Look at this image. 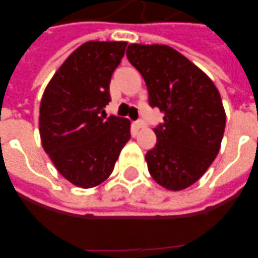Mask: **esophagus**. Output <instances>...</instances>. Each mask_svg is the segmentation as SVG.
Instances as JSON below:
<instances>
[{
  "label": "esophagus",
  "instance_id": "1",
  "mask_svg": "<svg viewBox=\"0 0 258 258\" xmlns=\"http://www.w3.org/2000/svg\"><path fill=\"white\" fill-rule=\"evenodd\" d=\"M134 127H135V128H137V130L145 128L146 123L143 120H138V121H135V123H134Z\"/></svg>",
  "mask_w": 258,
  "mask_h": 258
}]
</instances>
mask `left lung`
<instances>
[{"instance_id":"1","label":"left lung","mask_w":258,"mask_h":258,"mask_svg":"<svg viewBox=\"0 0 258 258\" xmlns=\"http://www.w3.org/2000/svg\"><path fill=\"white\" fill-rule=\"evenodd\" d=\"M127 58L143 76L149 103L165 113L154 128L157 145L146 154L154 180L179 191L204 175L224 137L221 95L208 75L169 45L130 44Z\"/></svg>"}]
</instances>
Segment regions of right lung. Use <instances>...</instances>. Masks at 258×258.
<instances>
[{
    "instance_id": "add662e5",
    "label": "right lung",
    "mask_w": 258,
    "mask_h": 258,
    "mask_svg": "<svg viewBox=\"0 0 258 258\" xmlns=\"http://www.w3.org/2000/svg\"><path fill=\"white\" fill-rule=\"evenodd\" d=\"M125 46V41L84 42L62 62L42 95V147L57 171L79 187L103 183L131 138L128 119L103 115L111 101V76Z\"/></svg>"
}]
</instances>
